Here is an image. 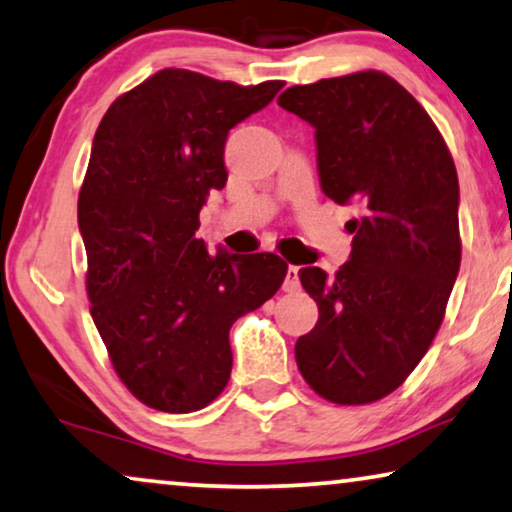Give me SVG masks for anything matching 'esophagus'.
I'll return each instance as SVG.
<instances>
[{"instance_id":"1","label":"esophagus","mask_w":512,"mask_h":512,"mask_svg":"<svg viewBox=\"0 0 512 512\" xmlns=\"http://www.w3.org/2000/svg\"><path fill=\"white\" fill-rule=\"evenodd\" d=\"M283 290H285V292H299V290H301V283H299V266H294V264L287 266Z\"/></svg>"}]
</instances>
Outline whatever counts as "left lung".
Returning <instances> with one entry per match:
<instances>
[{"label":"left lung","mask_w":512,"mask_h":512,"mask_svg":"<svg viewBox=\"0 0 512 512\" xmlns=\"http://www.w3.org/2000/svg\"><path fill=\"white\" fill-rule=\"evenodd\" d=\"M278 104L315 129L322 192L362 208L336 276L299 271L320 318L294 357L320 397L373 403L410 376L443 322L462 262L455 162L429 113L383 71L292 85Z\"/></svg>","instance_id":"left-lung-1"}]
</instances>
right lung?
Returning a JSON list of instances; mask_svg holds the SVG:
<instances>
[{
	"label": "right lung",
	"mask_w": 512,
	"mask_h": 512,
	"mask_svg": "<svg viewBox=\"0 0 512 512\" xmlns=\"http://www.w3.org/2000/svg\"><path fill=\"white\" fill-rule=\"evenodd\" d=\"M283 85L162 69L99 122L78 194L85 285L115 373L150 408L192 413L218 397L229 329L283 285L278 255H208L194 236L206 197L227 183L229 129Z\"/></svg>",
	"instance_id": "right-lung-1"
}]
</instances>
